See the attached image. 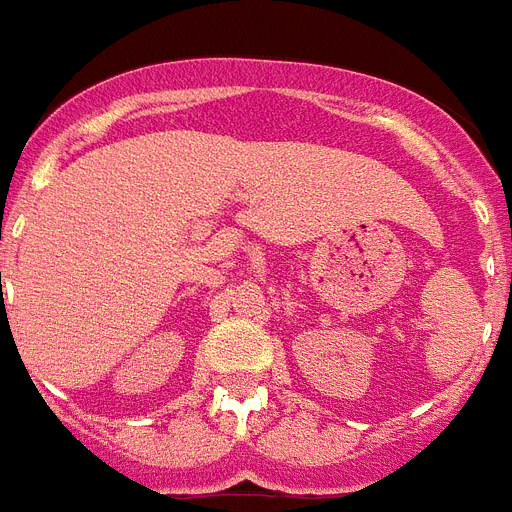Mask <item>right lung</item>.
Listing matches in <instances>:
<instances>
[{
    "mask_svg": "<svg viewBox=\"0 0 512 512\" xmlns=\"http://www.w3.org/2000/svg\"><path fill=\"white\" fill-rule=\"evenodd\" d=\"M0 278H2V276H0Z\"/></svg>",
    "mask_w": 512,
    "mask_h": 512,
    "instance_id": "right-lung-1",
    "label": "right lung"
}]
</instances>
